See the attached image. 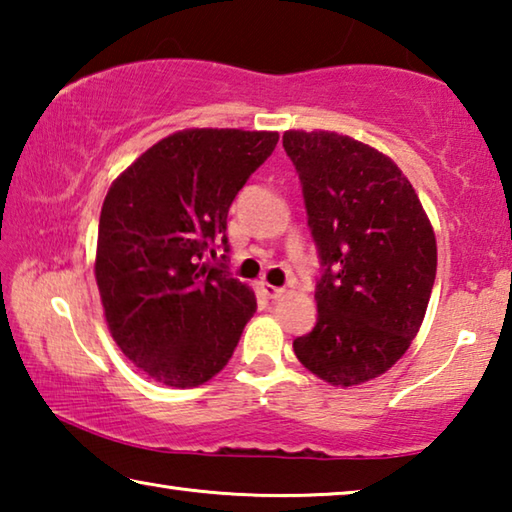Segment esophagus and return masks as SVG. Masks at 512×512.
Wrapping results in <instances>:
<instances>
[{
  "instance_id": "34e87169",
  "label": "esophagus",
  "mask_w": 512,
  "mask_h": 512,
  "mask_svg": "<svg viewBox=\"0 0 512 512\" xmlns=\"http://www.w3.org/2000/svg\"><path fill=\"white\" fill-rule=\"evenodd\" d=\"M262 291H264L266 298H273V300L284 296V289L282 287H273V284H268V282H262Z\"/></svg>"
}]
</instances>
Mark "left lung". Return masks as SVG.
Segmentation results:
<instances>
[{"mask_svg": "<svg viewBox=\"0 0 512 512\" xmlns=\"http://www.w3.org/2000/svg\"><path fill=\"white\" fill-rule=\"evenodd\" d=\"M323 275L318 320L293 341L332 386L384 375L409 350L436 280V235L409 178L372 146L329 131H287Z\"/></svg>", "mask_w": 512, "mask_h": 512, "instance_id": "left-lung-1", "label": "left lung"}]
</instances>
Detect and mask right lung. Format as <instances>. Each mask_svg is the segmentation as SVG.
<instances>
[{"instance_id": "1", "label": "right lung", "mask_w": 512, "mask_h": 512, "mask_svg": "<svg viewBox=\"0 0 512 512\" xmlns=\"http://www.w3.org/2000/svg\"><path fill=\"white\" fill-rule=\"evenodd\" d=\"M277 140L271 131L187 128L108 189L94 277L112 339L149 379L201 386L235 352L255 293L205 257L228 253L230 205Z\"/></svg>"}]
</instances>
